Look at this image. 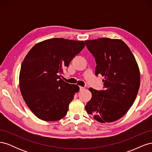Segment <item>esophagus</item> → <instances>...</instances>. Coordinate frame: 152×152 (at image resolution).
<instances>
[{
  "label": "esophagus",
  "mask_w": 152,
  "mask_h": 152,
  "mask_svg": "<svg viewBox=\"0 0 152 152\" xmlns=\"http://www.w3.org/2000/svg\"><path fill=\"white\" fill-rule=\"evenodd\" d=\"M79 88H80V91H82V90L84 89V87H82V86H80Z\"/></svg>",
  "instance_id": "34e87169"
}]
</instances>
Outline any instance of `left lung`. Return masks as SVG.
<instances>
[{"instance_id":"1","label":"left lung","mask_w":152,"mask_h":152,"mask_svg":"<svg viewBox=\"0 0 152 152\" xmlns=\"http://www.w3.org/2000/svg\"><path fill=\"white\" fill-rule=\"evenodd\" d=\"M95 58V75L104 77V90L89 88L92 98L85 108L101 123L112 122L134 103L140 85V73L134 55L122 40L101 38L86 40Z\"/></svg>"}]
</instances>
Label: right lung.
<instances>
[{"label": "right lung", "instance_id": "obj_1", "mask_svg": "<svg viewBox=\"0 0 152 152\" xmlns=\"http://www.w3.org/2000/svg\"><path fill=\"white\" fill-rule=\"evenodd\" d=\"M85 47L84 41L54 38L36 44L26 54L20 73V87L31 111L45 121L65 117L79 87L61 79L63 68Z\"/></svg>", "mask_w": 152, "mask_h": 152}]
</instances>
